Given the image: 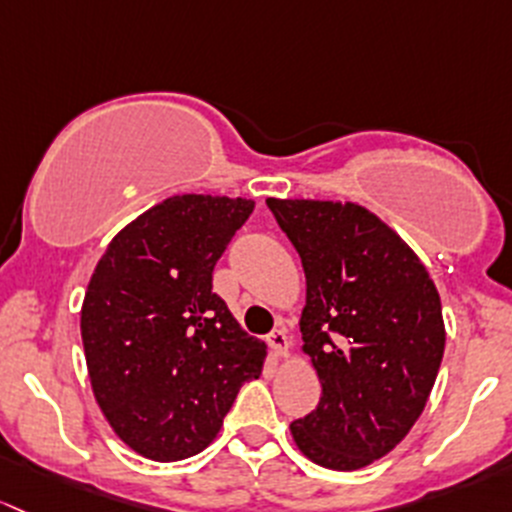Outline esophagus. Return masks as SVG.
<instances>
[{
    "label": "esophagus",
    "instance_id": "esophagus-1",
    "mask_svg": "<svg viewBox=\"0 0 512 512\" xmlns=\"http://www.w3.org/2000/svg\"><path fill=\"white\" fill-rule=\"evenodd\" d=\"M268 340V347L273 350V355L276 357H286L288 355V345H291V340H288V333L283 328L273 330L271 335L266 337Z\"/></svg>",
    "mask_w": 512,
    "mask_h": 512
}]
</instances>
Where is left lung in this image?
<instances>
[{"instance_id":"left-lung-1","label":"left lung","mask_w":512,"mask_h":512,"mask_svg":"<svg viewBox=\"0 0 512 512\" xmlns=\"http://www.w3.org/2000/svg\"><path fill=\"white\" fill-rule=\"evenodd\" d=\"M305 271L303 352L318 407L291 424L313 463L357 471L389 453L426 407L444 357L441 298L407 241L355 202L266 199Z\"/></svg>"}]
</instances>
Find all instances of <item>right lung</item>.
I'll list each match as a JSON object with an SVG mask.
<instances>
[{"label":"right lung","instance_id":"right-lung-1","mask_svg":"<svg viewBox=\"0 0 512 512\" xmlns=\"http://www.w3.org/2000/svg\"><path fill=\"white\" fill-rule=\"evenodd\" d=\"M254 199L177 194L130 221L100 256L81 308L88 377L123 444L182 461L217 439L266 342L241 330L212 273Z\"/></svg>","mask_w":512,"mask_h":512}]
</instances>
